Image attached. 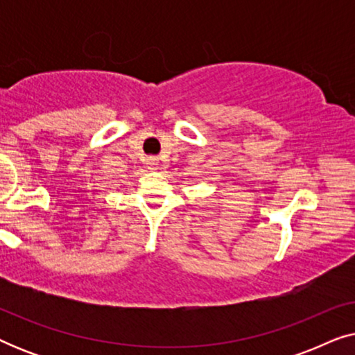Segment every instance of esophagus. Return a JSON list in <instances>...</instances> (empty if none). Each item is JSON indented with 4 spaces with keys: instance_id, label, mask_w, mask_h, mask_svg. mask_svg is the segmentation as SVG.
I'll return each mask as SVG.
<instances>
[{
    "instance_id": "34e87169",
    "label": "esophagus",
    "mask_w": 355,
    "mask_h": 355,
    "mask_svg": "<svg viewBox=\"0 0 355 355\" xmlns=\"http://www.w3.org/2000/svg\"><path fill=\"white\" fill-rule=\"evenodd\" d=\"M158 162H159V159L157 157H148L147 159H145V163H147L148 169H157L158 168Z\"/></svg>"
}]
</instances>
